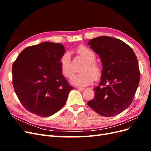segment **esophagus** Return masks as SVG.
I'll use <instances>...</instances> for the list:
<instances>
[{
    "label": "esophagus",
    "mask_w": 151,
    "mask_h": 151,
    "mask_svg": "<svg viewBox=\"0 0 151 151\" xmlns=\"http://www.w3.org/2000/svg\"><path fill=\"white\" fill-rule=\"evenodd\" d=\"M76 88H77L79 90H81V91H84L85 89L84 88H81V87H77Z\"/></svg>",
    "instance_id": "34e87169"
}]
</instances>
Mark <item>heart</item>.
I'll use <instances>...</instances> for the list:
<instances>
[{
    "instance_id": "1",
    "label": "heart",
    "mask_w": 151,
    "mask_h": 151,
    "mask_svg": "<svg viewBox=\"0 0 151 151\" xmlns=\"http://www.w3.org/2000/svg\"><path fill=\"white\" fill-rule=\"evenodd\" d=\"M77 52L85 60L82 67L81 72L72 77L71 82L76 85L86 86L92 83L95 79H99L102 74V68L95 62L96 55L92 50L84 46L77 48ZM60 67L63 74L67 77H70L73 74V68L70 56L68 53H65L60 59Z\"/></svg>"
}]
</instances>
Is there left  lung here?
I'll return each instance as SVG.
<instances>
[{
  "label": "left lung",
  "mask_w": 151,
  "mask_h": 151,
  "mask_svg": "<svg viewBox=\"0 0 151 151\" xmlns=\"http://www.w3.org/2000/svg\"><path fill=\"white\" fill-rule=\"evenodd\" d=\"M88 45L103 65L101 81L88 104L102 116H115L133 101L140 81L137 58L132 48L119 39L103 36L91 39Z\"/></svg>",
  "instance_id": "obj_1"
}]
</instances>
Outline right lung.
<instances>
[{
  "label": "right lung",
  "instance_id": "obj_1",
  "mask_svg": "<svg viewBox=\"0 0 151 151\" xmlns=\"http://www.w3.org/2000/svg\"><path fill=\"white\" fill-rule=\"evenodd\" d=\"M65 52L60 43L43 42L24 49L13 63L14 89L28 111L49 116L64 106L73 89L62 73Z\"/></svg>",
  "mask_w": 151,
  "mask_h": 151
}]
</instances>
